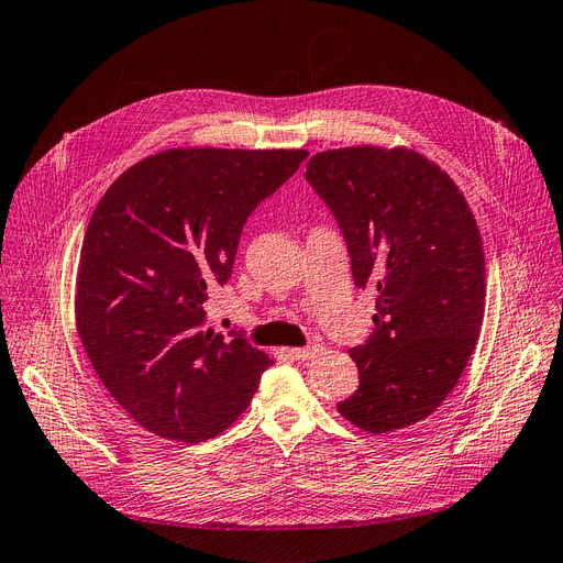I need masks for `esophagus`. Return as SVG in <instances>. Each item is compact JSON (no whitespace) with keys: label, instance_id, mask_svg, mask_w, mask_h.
<instances>
[{"label":"esophagus","instance_id":"1","mask_svg":"<svg viewBox=\"0 0 563 563\" xmlns=\"http://www.w3.org/2000/svg\"><path fill=\"white\" fill-rule=\"evenodd\" d=\"M317 353H319L317 344H309V346H302V349H290V355H294L296 360H309Z\"/></svg>","mask_w":563,"mask_h":563}]
</instances>
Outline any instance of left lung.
I'll list each match as a JSON object with an SVG mask.
<instances>
[{"label":"left lung","instance_id":"left-lung-1","mask_svg":"<svg viewBox=\"0 0 563 563\" xmlns=\"http://www.w3.org/2000/svg\"><path fill=\"white\" fill-rule=\"evenodd\" d=\"M305 179L332 212L353 284L376 290L374 334L349 353L357 390L336 404L369 434L439 409L476 349L485 252L457 185L413 150L319 152Z\"/></svg>","mask_w":563,"mask_h":563}]
</instances>
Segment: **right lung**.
Instances as JSON below:
<instances>
[{"instance_id": "obj_1", "label": "right lung", "mask_w": 563, "mask_h": 563, "mask_svg": "<svg viewBox=\"0 0 563 563\" xmlns=\"http://www.w3.org/2000/svg\"><path fill=\"white\" fill-rule=\"evenodd\" d=\"M305 150H168L122 173L87 223L76 325L89 363L145 430L198 443L250 407L273 357L203 328L240 235Z\"/></svg>"}]
</instances>
